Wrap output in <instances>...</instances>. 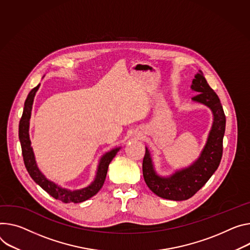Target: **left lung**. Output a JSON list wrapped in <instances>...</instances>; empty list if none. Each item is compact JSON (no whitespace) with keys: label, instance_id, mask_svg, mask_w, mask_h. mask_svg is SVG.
Here are the masks:
<instances>
[{"label":"left lung","instance_id":"obj_1","mask_svg":"<svg viewBox=\"0 0 250 250\" xmlns=\"http://www.w3.org/2000/svg\"><path fill=\"white\" fill-rule=\"evenodd\" d=\"M190 88L199 93L191 101L210 108L213 116L207 143L199 156L190 166L177 169L167 176L156 172L151 154L146 146L143 162L144 178L148 188L157 196L176 201L190 198L206 185L217 169L222 156L226 121L220 101L201 71L194 76Z\"/></svg>","mask_w":250,"mask_h":250}]
</instances>
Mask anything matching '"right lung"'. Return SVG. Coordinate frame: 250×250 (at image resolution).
Listing matches in <instances>:
<instances>
[{"instance_id": "obj_1", "label": "right lung", "mask_w": 250, "mask_h": 250, "mask_svg": "<svg viewBox=\"0 0 250 250\" xmlns=\"http://www.w3.org/2000/svg\"><path fill=\"white\" fill-rule=\"evenodd\" d=\"M40 85L41 84L39 83L29 93L27 100L25 102L24 111H22V116L21 118L20 125H19V139L21 146V152H22V157H24L25 167L29 174L31 175V177L34 179L35 183L39 185L44 191H47L54 198L61 200L64 203L83 202L94 196L95 194H97L99 190L103 188L105 180L108 165L110 164L112 158L116 156V154L122 147L118 146V147L112 148L101 156L94 180L90 183V185H88L83 188L75 189V190L64 188L61 186H58L49 178H47L46 175L40 170L37 165L35 153H34L33 147L31 146V140H30V133H29L30 119L32 115L34 99Z\"/></svg>"}]
</instances>
